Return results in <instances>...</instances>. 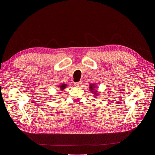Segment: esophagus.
<instances>
[{
    "label": "esophagus",
    "mask_w": 155,
    "mask_h": 155,
    "mask_svg": "<svg viewBox=\"0 0 155 155\" xmlns=\"http://www.w3.org/2000/svg\"><path fill=\"white\" fill-rule=\"evenodd\" d=\"M82 84V81H78V82H76L75 83V85L76 86H80V85Z\"/></svg>",
    "instance_id": "obj_1"
}]
</instances>
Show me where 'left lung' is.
Returning <instances> with one entry per match:
<instances>
[{
  "label": "left lung",
  "instance_id": "left-lung-1",
  "mask_svg": "<svg viewBox=\"0 0 155 155\" xmlns=\"http://www.w3.org/2000/svg\"><path fill=\"white\" fill-rule=\"evenodd\" d=\"M90 87V89H91V90H93V84H91Z\"/></svg>",
  "mask_w": 155,
  "mask_h": 155
}]
</instances>
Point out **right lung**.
<instances>
[{
	"instance_id": "1",
	"label": "right lung",
	"mask_w": 155,
	"mask_h": 155,
	"mask_svg": "<svg viewBox=\"0 0 155 155\" xmlns=\"http://www.w3.org/2000/svg\"><path fill=\"white\" fill-rule=\"evenodd\" d=\"M65 86H66V85H65V84H60V88H61V90H64V88L65 87Z\"/></svg>"
}]
</instances>
